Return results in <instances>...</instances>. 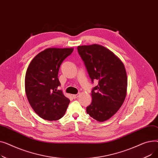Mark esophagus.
Returning a JSON list of instances; mask_svg holds the SVG:
<instances>
[{"instance_id": "esophagus-1", "label": "esophagus", "mask_w": 158, "mask_h": 158, "mask_svg": "<svg viewBox=\"0 0 158 158\" xmlns=\"http://www.w3.org/2000/svg\"><path fill=\"white\" fill-rule=\"evenodd\" d=\"M79 94H74V95H72V97H73L74 98H77V97H79Z\"/></svg>"}]
</instances>
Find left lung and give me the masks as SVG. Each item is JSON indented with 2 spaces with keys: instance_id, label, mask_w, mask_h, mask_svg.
Returning a JSON list of instances; mask_svg holds the SVG:
<instances>
[{
  "instance_id": "8db88e82",
  "label": "left lung",
  "mask_w": 158,
  "mask_h": 158,
  "mask_svg": "<svg viewBox=\"0 0 158 158\" xmlns=\"http://www.w3.org/2000/svg\"><path fill=\"white\" fill-rule=\"evenodd\" d=\"M89 76L98 85L92 90V102L86 113L98 122L110 118L123 104L127 94V77L122 61L108 48L93 44L77 47Z\"/></svg>"
}]
</instances>
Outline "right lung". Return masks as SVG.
Instances as JSON below:
<instances>
[{"mask_svg": "<svg viewBox=\"0 0 158 158\" xmlns=\"http://www.w3.org/2000/svg\"><path fill=\"white\" fill-rule=\"evenodd\" d=\"M73 48H48L37 54L30 63L25 77V89L32 108L40 117L52 121L61 118L70 100L61 90L58 72Z\"/></svg>", "mask_w": 158, "mask_h": 158, "instance_id": "obj_1", "label": "right lung"}]
</instances>
